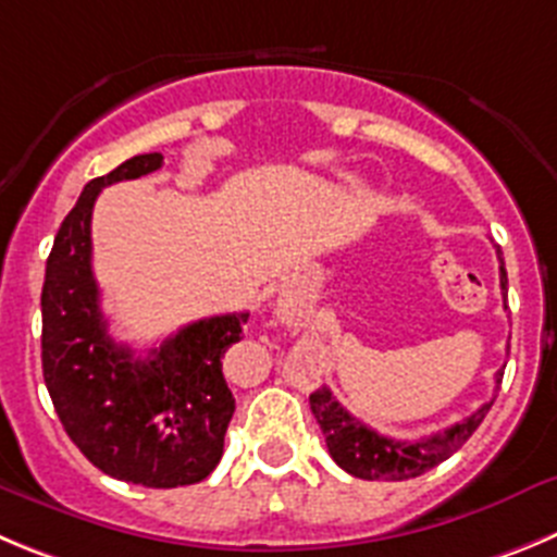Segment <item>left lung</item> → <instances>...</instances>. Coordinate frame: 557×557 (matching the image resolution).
<instances>
[{
  "instance_id": "obj_1",
  "label": "left lung",
  "mask_w": 557,
  "mask_h": 557,
  "mask_svg": "<svg viewBox=\"0 0 557 557\" xmlns=\"http://www.w3.org/2000/svg\"><path fill=\"white\" fill-rule=\"evenodd\" d=\"M500 255V247H497L500 288L506 290L508 274ZM500 376L503 373L495 376L497 387H500ZM492 404H495V396L483 407H478L470 418L459 420L450 429L431 434L429 440H418V443H401V440H389V436L376 434L366 423L351 418L326 387L315 389L313 396H310V409H313L315 420H319L321 431H324L330 456L343 470L351 472L355 478H366V481H382V478L384 481H407V478L423 475V472H429L440 461L450 459L470 440L472 431L483 423Z\"/></svg>"
}]
</instances>
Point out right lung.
<instances>
[{
    "instance_id": "right-lung-1",
    "label": "right lung",
    "mask_w": 557,
    "mask_h": 557,
    "mask_svg": "<svg viewBox=\"0 0 557 557\" xmlns=\"http://www.w3.org/2000/svg\"><path fill=\"white\" fill-rule=\"evenodd\" d=\"M161 161V153L134 156L92 178L62 220L46 261L40 346L51 404L76 448L117 481L175 490L220 465L236 412L222 357L242 341L249 313L186 324L148 357L109 337L92 277V206L103 186L143 178Z\"/></svg>"
}]
</instances>
